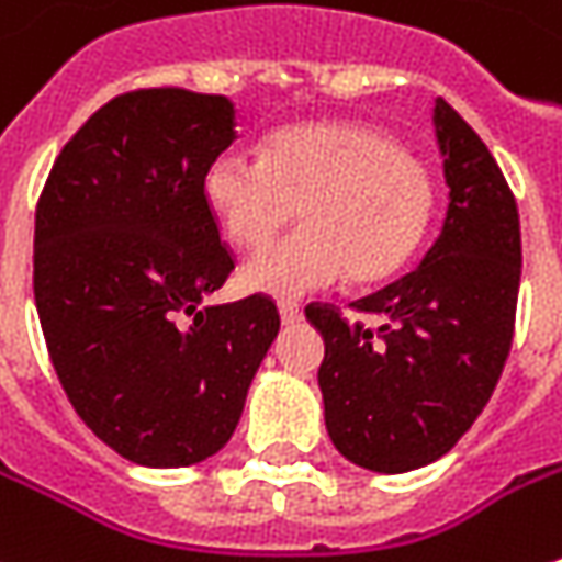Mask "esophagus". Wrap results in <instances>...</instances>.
<instances>
[{
  "label": "esophagus",
  "mask_w": 562,
  "mask_h": 562,
  "mask_svg": "<svg viewBox=\"0 0 562 562\" xmlns=\"http://www.w3.org/2000/svg\"><path fill=\"white\" fill-rule=\"evenodd\" d=\"M280 321L285 324V327L299 324V321H302V307L292 305V302H282V305H280Z\"/></svg>",
  "instance_id": "1"
}]
</instances>
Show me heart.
I'll return each instance as SVG.
<instances>
[{"mask_svg": "<svg viewBox=\"0 0 562 562\" xmlns=\"http://www.w3.org/2000/svg\"><path fill=\"white\" fill-rule=\"evenodd\" d=\"M204 201L241 251L267 245L303 204L305 229L241 270L248 292L292 302L346 273L355 282L400 273L425 241L437 188L425 162L374 125L307 122L277 132L260 159H210Z\"/></svg>", "mask_w": 562, "mask_h": 562, "instance_id": "heart-1", "label": "heart"}]
</instances>
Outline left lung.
<instances>
[{"instance_id": "obj_1", "label": "left lung", "mask_w": 562, "mask_h": 562, "mask_svg": "<svg viewBox=\"0 0 562 562\" xmlns=\"http://www.w3.org/2000/svg\"><path fill=\"white\" fill-rule=\"evenodd\" d=\"M450 204L422 263L355 311L374 329L311 305L324 336L317 383L333 447L380 475L437 462L475 425L501 380L519 277V210L497 159L443 97L434 103Z\"/></svg>"}]
</instances>
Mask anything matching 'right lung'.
<instances>
[{"mask_svg":"<svg viewBox=\"0 0 562 562\" xmlns=\"http://www.w3.org/2000/svg\"><path fill=\"white\" fill-rule=\"evenodd\" d=\"M226 97L135 90L61 147L40 194L34 299L75 412L147 469L220 452L280 333L267 295L204 305L233 273L204 172L235 140Z\"/></svg>","mask_w":562,"mask_h":562,"instance_id":"1","label":"right lung"}]
</instances>
